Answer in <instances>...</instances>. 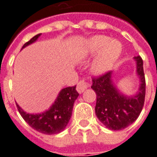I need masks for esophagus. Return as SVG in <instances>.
Masks as SVG:
<instances>
[{"mask_svg":"<svg viewBox=\"0 0 157 157\" xmlns=\"http://www.w3.org/2000/svg\"><path fill=\"white\" fill-rule=\"evenodd\" d=\"M89 83H87L86 81H85L84 79H82L80 80L78 83V85H77V91L78 93H82L83 91H85L86 89H87L88 87H89Z\"/></svg>","mask_w":157,"mask_h":157,"instance_id":"1","label":"esophagus"}]
</instances>
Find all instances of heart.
<instances>
[{"label": "heart", "instance_id": "b5f03b06", "mask_svg": "<svg viewBox=\"0 0 157 157\" xmlns=\"http://www.w3.org/2000/svg\"><path fill=\"white\" fill-rule=\"evenodd\" d=\"M84 52L87 55H98L91 65V71L100 75L109 71L122 52V45L117 40H110L105 35H95L85 44Z\"/></svg>", "mask_w": 157, "mask_h": 157}]
</instances>
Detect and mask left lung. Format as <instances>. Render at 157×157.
Returning a JSON list of instances; mask_svg holds the SVG:
<instances>
[{
  "instance_id": "obj_1",
  "label": "left lung",
  "mask_w": 157,
  "mask_h": 157,
  "mask_svg": "<svg viewBox=\"0 0 157 157\" xmlns=\"http://www.w3.org/2000/svg\"><path fill=\"white\" fill-rule=\"evenodd\" d=\"M140 85L134 96L123 94L112 81V71L92 79L91 88L97 94L95 112L97 117L111 130H124L139 117L144 105L145 84L144 63L140 56L134 57Z\"/></svg>"
}]
</instances>
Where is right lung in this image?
Listing matches in <instances>:
<instances>
[{
	"label": "right lung",
	"instance_id": "add662e5",
	"mask_svg": "<svg viewBox=\"0 0 157 157\" xmlns=\"http://www.w3.org/2000/svg\"><path fill=\"white\" fill-rule=\"evenodd\" d=\"M41 33H39L24 44L22 48L33 44L38 40ZM76 86L66 87L59 91L56 100L46 111L38 114H30L22 110L18 104L17 109L23 119L37 131L46 134H58L65 130L72 113L74 102L78 97Z\"/></svg>",
	"mask_w": 157,
	"mask_h": 157
}]
</instances>
